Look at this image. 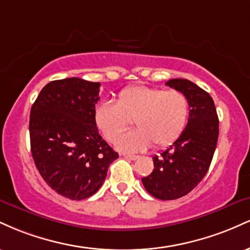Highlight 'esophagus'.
I'll return each mask as SVG.
<instances>
[{
    "mask_svg": "<svg viewBox=\"0 0 250 250\" xmlns=\"http://www.w3.org/2000/svg\"><path fill=\"white\" fill-rule=\"evenodd\" d=\"M123 157L127 160H130V161H134V160L139 159V156H137V155H123Z\"/></svg>",
    "mask_w": 250,
    "mask_h": 250,
    "instance_id": "esophagus-1",
    "label": "esophagus"
}]
</instances>
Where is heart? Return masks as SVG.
<instances>
[{"label":"heart","instance_id":"heart-1","mask_svg":"<svg viewBox=\"0 0 250 250\" xmlns=\"http://www.w3.org/2000/svg\"><path fill=\"white\" fill-rule=\"evenodd\" d=\"M188 97L179 90L131 85L122 89L116 103L102 101L94 109V122L105 141L114 143L134 121L138 129L117 142L125 153L163 148L174 143L187 127Z\"/></svg>","mask_w":250,"mask_h":250}]
</instances>
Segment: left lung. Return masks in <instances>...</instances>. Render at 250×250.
I'll return each instance as SVG.
<instances>
[{
	"mask_svg": "<svg viewBox=\"0 0 250 250\" xmlns=\"http://www.w3.org/2000/svg\"><path fill=\"white\" fill-rule=\"evenodd\" d=\"M166 84L188 97V123L173 145L153 157L154 170L142 183L156 199L176 200L193 190L207 174L219 139V119L211 96L199 85L186 79L169 80Z\"/></svg>",
	"mask_w": 250,
	"mask_h": 250,
	"instance_id": "obj_1",
	"label": "left lung"
}]
</instances>
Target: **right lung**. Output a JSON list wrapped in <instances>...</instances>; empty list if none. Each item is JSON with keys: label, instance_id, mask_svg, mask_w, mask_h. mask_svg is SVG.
<instances>
[{"label": "right lung", "instance_id": "1", "mask_svg": "<svg viewBox=\"0 0 250 250\" xmlns=\"http://www.w3.org/2000/svg\"><path fill=\"white\" fill-rule=\"evenodd\" d=\"M100 85L79 77L51 81L30 110V148L36 168L51 189L70 200L95 194L119 157L94 122Z\"/></svg>", "mask_w": 250, "mask_h": 250}]
</instances>
